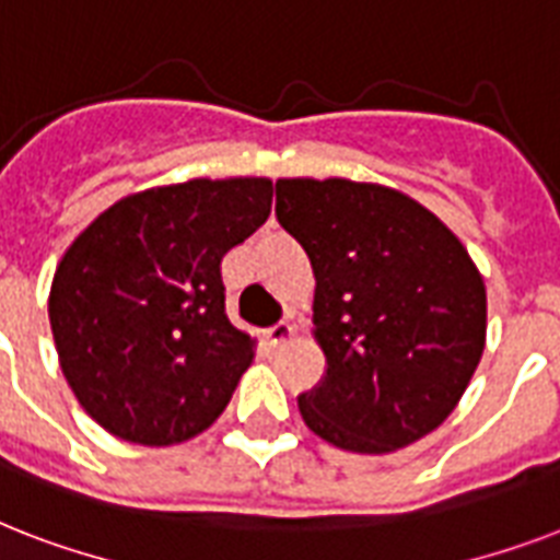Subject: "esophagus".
I'll return each instance as SVG.
<instances>
[{
  "label": "esophagus",
  "instance_id": "obj_1",
  "mask_svg": "<svg viewBox=\"0 0 560 560\" xmlns=\"http://www.w3.org/2000/svg\"><path fill=\"white\" fill-rule=\"evenodd\" d=\"M264 337H267V342H270V346H281V342H288L290 337H293V328H290L288 323H276V325H270L267 331H264Z\"/></svg>",
  "mask_w": 560,
  "mask_h": 560
}]
</instances>
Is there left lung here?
Here are the masks:
<instances>
[{
    "instance_id": "1",
    "label": "left lung",
    "mask_w": 560,
    "mask_h": 560,
    "mask_svg": "<svg viewBox=\"0 0 560 560\" xmlns=\"http://www.w3.org/2000/svg\"><path fill=\"white\" fill-rule=\"evenodd\" d=\"M276 220L314 267L325 374L299 395L319 439L389 453L433 433L486 349V284L459 237L407 194L279 179Z\"/></svg>"
}]
</instances>
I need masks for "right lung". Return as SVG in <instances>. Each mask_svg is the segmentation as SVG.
Returning a JSON list of instances; mask_svg holds the SVG:
<instances>
[{"mask_svg":"<svg viewBox=\"0 0 560 560\" xmlns=\"http://www.w3.org/2000/svg\"><path fill=\"white\" fill-rule=\"evenodd\" d=\"M270 179H188L109 206L66 249L48 319L81 407L118 439L186 442L226 409L253 340L220 261L270 218Z\"/></svg>","mask_w":560,"mask_h":560,"instance_id":"right-lung-1","label":"right lung"}]
</instances>
